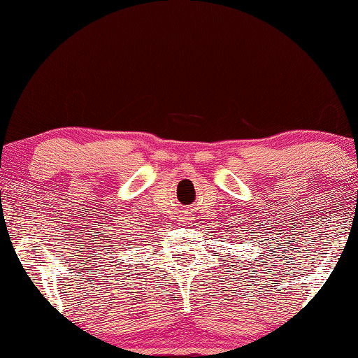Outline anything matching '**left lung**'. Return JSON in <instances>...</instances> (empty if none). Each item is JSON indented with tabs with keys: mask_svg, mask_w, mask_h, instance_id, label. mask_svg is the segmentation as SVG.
Returning <instances> with one entry per match:
<instances>
[{
	"mask_svg": "<svg viewBox=\"0 0 358 358\" xmlns=\"http://www.w3.org/2000/svg\"><path fill=\"white\" fill-rule=\"evenodd\" d=\"M241 226H243V222H240V224H237V226H232V224H230V230H234V232H230V235H232V238H230V240H235V241H238V245L241 243V241H245V240H250L251 241V243H254V245H256V241H257V245H260V240H256V241H254V237H251V238H248V237H250V234L251 232H246V229H248V226H245V227H241ZM245 228V230L243 231V229ZM262 245H265V243H262ZM266 248H268V246H266ZM264 256H265V248H264ZM260 260H262V257H260ZM264 264V262H262ZM251 264L250 262H248V266H250ZM235 266V265H234ZM240 266V268H241V266H243V265H238ZM250 270H252L251 268V266H250Z\"/></svg>",
	"mask_w": 358,
	"mask_h": 358,
	"instance_id": "left-lung-1",
	"label": "left lung"
}]
</instances>
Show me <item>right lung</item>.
Listing matches in <instances>:
<instances>
[{
	"label": "right lung",
	"mask_w": 358,
	"mask_h": 358,
	"mask_svg": "<svg viewBox=\"0 0 358 358\" xmlns=\"http://www.w3.org/2000/svg\"><path fill=\"white\" fill-rule=\"evenodd\" d=\"M131 243H136V240H131V241H128V246H129Z\"/></svg>",
	"instance_id": "add662e5"
}]
</instances>
